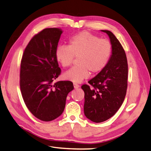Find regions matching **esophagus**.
Instances as JSON below:
<instances>
[{
  "mask_svg": "<svg viewBox=\"0 0 151 151\" xmlns=\"http://www.w3.org/2000/svg\"><path fill=\"white\" fill-rule=\"evenodd\" d=\"M73 86H74V88H78L80 87L79 85H78V84H76V83H73Z\"/></svg>",
  "mask_w": 151,
  "mask_h": 151,
  "instance_id": "esophagus-1",
  "label": "esophagus"
}]
</instances>
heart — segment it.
<instances>
[{"label":"heart","instance_id":"1","mask_svg":"<svg viewBox=\"0 0 151 151\" xmlns=\"http://www.w3.org/2000/svg\"><path fill=\"white\" fill-rule=\"evenodd\" d=\"M112 53L110 41L101 39L88 32L75 34L69 40L68 45H59L55 50V58L61 66L67 68L78 57V65L72 68L63 75V78L80 83L90 76L91 72L98 74L106 68Z\"/></svg>","mask_w":151,"mask_h":151}]
</instances>
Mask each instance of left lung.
<instances>
[{"instance_id": "left-lung-1", "label": "left lung", "mask_w": 151, "mask_h": 151, "mask_svg": "<svg viewBox=\"0 0 151 151\" xmlns=\"http://www.w3.org/2000/svg\"><path fill=\"white\" fill-rule=\"evenodd\" d=\"M109 35L112 45V55L106 68L82 86L85 93L84 114L92 122L106 121L114 116L124 100L127 87L128 67L124 50L114 34Z\"/></svg>"}]
</instances>
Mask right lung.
<instances>
[{
  "label": "right lung",
  "instance_id": "add662e5",
  "mask_svg": "<svg viewBox=\"0 0 151 151\" xmlns=\"http://www.w3.org/2000/svg\"><path fill=\"white\" fill-rule=\"evenodd\" d=\"M62 33L58 28H47L36 34L21 60L22 98L31 114L42 121H51L63 114L67 96L74 88L70 81L53 82L61 73L55 53Z\"/></svg>",
  "mask_w": 151,
  "mask_h": 151
}]
</instances>
